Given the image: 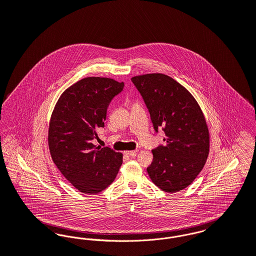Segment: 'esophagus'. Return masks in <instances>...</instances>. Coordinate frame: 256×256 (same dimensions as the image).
I'll list each match as a JSON object with an SVG mask.
<instances>
[{"label":"esophagus","mask_w":256,"mask_h":256,"mask_svg":"<svg viewBox=\"0 0 256 256\" xmlns=\"http://www.w3.org/2000/svg\"><path fill=\"white\" fill-rule=\"evenodd\" d=\"M126 154H128V156L134 158V156H136V154H137V150H128V152H126Z\"/></svg>","instance_id":"1"}]
</instances>
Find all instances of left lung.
Listing matches in <instances>:
<instances>
[{"mask_svg": "<svg viewBox=\"0 0 256 256\" xmlns=\"http://www.w3.org/2000/svg\"><path fill=\"white\" fill-rule=\"evenodd\" d=\"M150 113L156 132L162 128L166 145L152 150L148 174L166 192L190 186L209 154V130L204 115L190 92L170 76L150 74L132 78Z\"/></svg>", "mask_w": 256, "mask_h": 256, "instance_id": "1", "label": "left lung"}]
</instances>
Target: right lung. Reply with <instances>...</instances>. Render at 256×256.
Here are the masks:
<instances>
[{
    "label": "right lung",
    "instance_id": "add662e5",
    "mask_svg": "<svg viewBox=\"0 0 256 256\" xmlns=\"http://www.w3.org/2000/svg\"><path fill=\"white\" fill-rule=\"evenodd\" d=\"M124 82L87 77L64 90L53 110L48 145L54 164L83 194H98L116 178L122 154L96 147V130L104 126L107 108L124 89Z\"/></svg>",
    "mask_w": 256,
    "mask_h": 256
}]
</instances>
